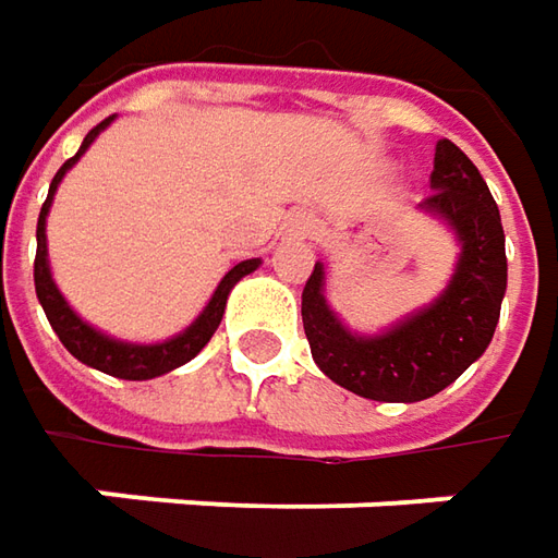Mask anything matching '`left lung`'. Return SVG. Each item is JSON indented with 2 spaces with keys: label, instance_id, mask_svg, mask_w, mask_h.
I'll return each instance as SVG.
<instances>
[{
  "label": "left lung",
  "instance_id": "left-lung-1",
  "mask_svg": "<svg viewBox=\"0 0 558 558\" xmlns=\"http://www.w3.org/2000/svg\"><path fill=\"white\" fill-rule=\"evenodd\" d=\"M432 210L457 229L460 264L447 291L391 332L360 338L348 332L323 298V264H316L301 294L304 332L316 366L369 400L416 403L457 381L487 351L506 294L504 223L478 167L450 140L435 148Z\"/></svg>",
  "mask_w": 558,
  "mask_h": 558
}]
</instances>
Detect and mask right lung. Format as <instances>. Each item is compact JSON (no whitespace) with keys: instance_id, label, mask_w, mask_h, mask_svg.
<instances>
[{"instance_id":"add662e5","label":"right lung","mask_w":558,"mask_h":558,"mask_svg":"<svg viewBox=\"0 0 558 558\" xmlns=\"http://www.w3.org/2000/svg\"><path fill=\"white\" fill-rule=\"evenodd\" d=\"M111 120L114 118H105L98 126H93V130L86 133L83 145H80V151H76L71 161L61 163V170L54 173L52 185H49V198L43 204L39 223H36L33 282H36V298H39L43 311L49 316V326H52L54 335L61 338V344H64L80 363L93 366L98 373L114 375V378L145 381V378H155V375H163L170 373V369H177V366H183V363H189L192 356L202 351L204 344L210 341V335L217 332L220 319H223L226 298H229L232 286H235L242 276H247L251 269L260 267V260H257V257H254V260H242V264H235V267L229 269L223 276V282L214 291L210 304L204 307L202 316H198L183 335H177V338H170V341H163V344H126V341H114V338H108V335L96 332L93 326H86V323L68 307V301L61 298V291L54 289L52 272H49V257H46V254H49V251H46V214H49V207H52V195L54 189H58V183H61V177L80 161V155L93 145V140H96L98 133H101Z\"/></svg>"}]
</instances>
